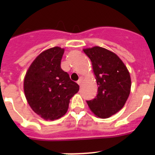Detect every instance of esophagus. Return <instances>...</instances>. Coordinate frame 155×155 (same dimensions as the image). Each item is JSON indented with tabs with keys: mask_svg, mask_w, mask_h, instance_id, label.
<instances>
[{
	"mask_svg": "<svg viewBox=\"0 0 155 155\" xmlns=\"http://www.w3.org/2000/svg\"><path fill=\"white\" fill-rule=\"evenodd\" d=\"M82 77H80V78H79V80L77 81L78 85H81V84H82Z\"/></svg>",
	"mask_w": 155,
	"mask_h": 155,
	"instance_id": "1",
	"label": "esophagus"
}]
</instances>
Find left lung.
<instances>
[{
  "instance_id": "left-lung-1",
  "label": "left lung",
  "mask_w": 155,
  "mask_h": 155,
  "mask_svg": "<svg viewBox=\"0 0 155 155\" xmlns=\"http://www.w3.org/2000/svg\"><path fill=\"white\" fill-rule=\"evenodd\" d=\"M91 59L98 85L97 96L87 104L96 116L107 118L122 109L130 92V73L118 55L94 46L83 49Z\"/></svg>"
}]
</instances>
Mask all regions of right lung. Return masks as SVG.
Wrapping results in <instances>:
<instances>
[{
	"mask_svg": "<svg viewBox=\"0 0 155 155\" xmlns=\"http://www.w3.org/2000/svg\"><path fill=\"white\" fill-rule=\"evenodd\" d=\"M64 49L53 47L40 53L26 73L24 91L35 113L46 120L58 119L68 109L70 98L79 90L61 68Z\"/></svg>",
	"mask_w": 155,
	"mask_h": 155,
	"instance_id": "right-lung-1",
	"label": "right lung"
}]
</instances>
